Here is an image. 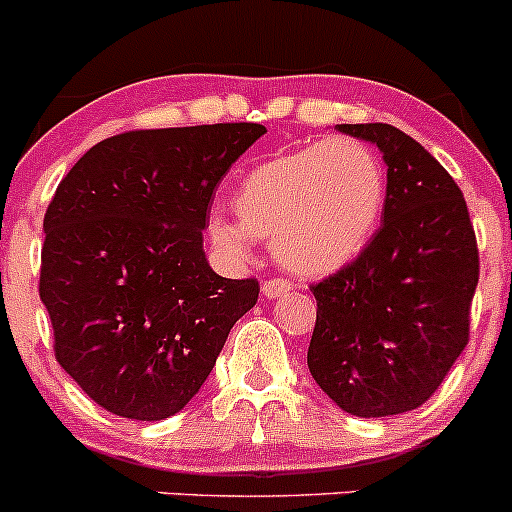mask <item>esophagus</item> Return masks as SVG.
Segmentation results:
<instances>
[{"label": "esophagus", "instance_id": "esophagus-1", "mask_svg": "<svg viewBox=\"0 0 512 512\" xmlns=\"http://www.w3.org/2000/svg\"><path fill=\"white\" fill-rule=\"evenodd\" d=\"M287 292H290V282L282 280V277L262 282V295H265L267 300H272V297H282V295H287Z\"/></svg>", "mask_w": 512, "mask_h": 512}]
</instances>
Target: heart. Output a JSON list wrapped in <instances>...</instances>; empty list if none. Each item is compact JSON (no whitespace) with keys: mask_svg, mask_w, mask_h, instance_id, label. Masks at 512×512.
I'll return each mask as SVG.
<instances>
[{"mask_svg":"<svg viewBox=\"0 0 512 512\" xmlns=\"http://www.w3.org/2000/svg\"><path fill=\"white\" fill-rule=\"evenodd\" d=\"M388 177L380 155L355 137H332L252 167L235 192L237 220L212 212L207 237L245 260L255 237L300 275H330L355 260L380 227Z\"/></svg>","mask_w":512,"mask_h":512,"instance_id":"heart-1","label":"heart"}]
</instances>
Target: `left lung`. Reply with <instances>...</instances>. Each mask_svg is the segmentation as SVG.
<instances>
[{"label": "left lung", "mask_w": 512, "mask_h": 512, "mask_svg": "<svg viewBox=\"0 0 512 512\" xmlns=\"http://www.w3.org/2000/svg\"><path fill=\"white\" fill-rule=\"evenodd\" d=\"M388 165L380 230L312 285L307 367L345 413L388 418L420 408L470 337L480 262L468 205L445 167L393 124H337Z\"/></svg>", "instance_id": "8db88e82"}]
</instances>
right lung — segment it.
I'll return each instance as SVG.
<instances>
[{
  "mask_svg": "<svg viewBox=\"0 0 512 512\" xmlns=\"http://www.w3.org/2000/svg\"><path fill=\"white\" fill-rule=\"evenodd\" d=\"M255 122L137 130L84 152L44 215L39 297L54 355L97 405L130 420L180 413L215 367L257 280L207 262L202 230Z\"/></svg>",
  "mask_w": 512,
  "mask_h": 512,
  "instance_id": "add662e5",
  "label": "right lung"
}]
</instances>
